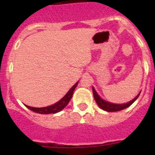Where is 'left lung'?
<instances>
[{"label":"left lung","mask_w":155,"mask_h":155,"mask_svg":"<svg viewBox=\"0 0 155 155\" xmlns=\"http://www.w3.org/2000/svg\"><path fill=\"white\" fill-rule=\"evenodd\" d=\"M92 91H93V94H94V100H95V102H97L98 106H99L102 109H103V110L106 111V112H117V111L123 110V109L129 107L130 105H132V104L134 103L137 99L140 94V92L139 94H138L134 98V99L130 101V102H128L127 103L115 104V103H112V102H107V101L102 99V98L98 95V93L96 92L95 89H94L93 87H92Z\"/></svg>","instance_id":"obj_1"}]
</instances>
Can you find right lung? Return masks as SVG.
<instances>
[{
  "label": "right lung",
  "mask_w": 155,
  "mask_h": 155,
  "mask_svg": "<svg viewBox=\"0 0 155 155\" xmlns=\"http://www.w3.org/2000/svg\"><path fill=\"white\" fill-rule=\"evenodd\" d=\"M78 84V81L72 86V87L68 91V93L60 101H58L57 103L53 104V105L42 108L31 107V106H28V105H25V106L31 111H32V112L39 113V114H51V113H59L61 110H63L68 105V104L69 103L70 100H71V98H72V95H73L74 91L76 88Z\"/></svg>",
  "instance_id": "right-lung-1"
}]
</instances>
